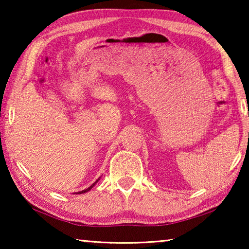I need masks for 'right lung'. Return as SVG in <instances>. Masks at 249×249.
<instances>
[{"label":"right lung","instance_id":"obj_1","mask_svg":"<svg viewBox=\"0 0 249 249\" xmlns=\"http://www.w3.org/2000/svg\"><path fill=\"white\" fill-rule=\"evenodd\" d=\"M99 180H100V178H99V179H98V180H96V181H95V182H94V183H92V184H91V185H90V187H89V188H87V189H84V190H82V191H79V192H75V195H82V193H86V192H88V191H90V190H91V189H92V188H93V187H94V184H95V183H96V182H98V181H99Z\"/></svg>","mask_w":249,"mask_h":249}]
</instances>
